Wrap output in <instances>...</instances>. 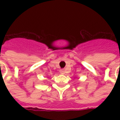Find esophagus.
Here are the masks:
<instances>
[{
	"label": "esophagus",
	"instance_id": "esophagus-1",
	"mask_svg": "<svg viewBox=\"0 0 120 120\" xmlns=\"http://www.w3.org/2000/svg\"><path fill=\"white\" fill-rule=\"evenodd\" d=\"M60 72L61 74H64L65 73V70L64 69H60Z\"/></svg>",
	"mask_w": 120,
	"mask_h": 120
}]
</instances>
